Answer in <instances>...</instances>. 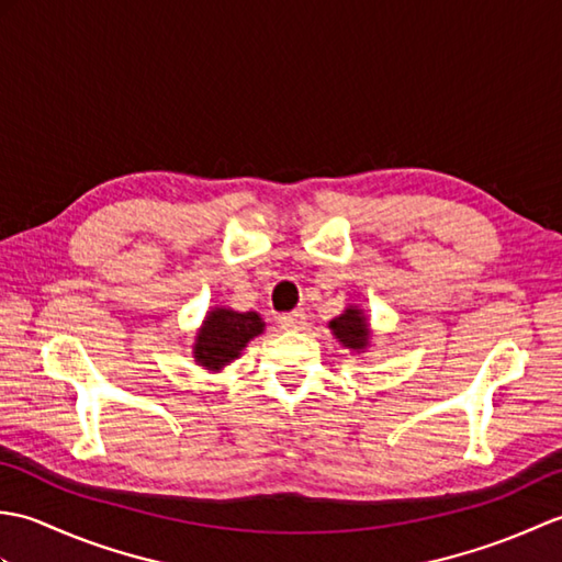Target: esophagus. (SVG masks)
I'll use <instances>...</instances> for the list:
<instances>
[{"mask_svg": "<svg viewBox=\"0 0 562 562\" xmlns=\"http://www.w3.org/2000/svg\"><path fill=\"white\" fill-rule=\"evenodd\" d=\"M278 321H280V326L284 330H300L304 326V314L302 312H290V314H282Z\"/></svg>", "mask_w": 562, "mask_h": 562, "instance_id": "obj_1", "label": "esophagus"}]
</instances>
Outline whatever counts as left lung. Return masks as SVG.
<instances>
[{
    "mask_svg": "<svg viewBox=\"0 0 562 562\" xmlns=\"http://www.w3.org/2000/svg\"><path fill=\"white\" fill-rule=\"evenodd\" d=\"M328 328L333 330V336L338 338L342 348H350L355 352H364L369 348V336H372V330H369L362 308L348 306L338 318L330 321Z\"/></svg>",
    "mask_w": 562,
    "mask_h": 562,
    "instance_id": "left-lung-1",
    "label": "left lung"
}]
</instances>
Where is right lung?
Listing matches in <instances>:
<instances>
[{
	"label": "right lung",
	"instance_id": "1",
	"mask_svg": "<svg viewBox=\"0 0 562 562\" xmlns=\"http://www.w3.org/2000/svg\"><path fill=\"white\" fill-rule=\"evenodd\" d=\"M262 318L256 312H234V308L214 306L207 312L205 321L195 336L193 355L200 367L210 369V372H220L222 367L236 360L246 345L260 336Z\"/></svg>",
	"mask_w": 562,
	"mask_h": 562
}]
</instances>
